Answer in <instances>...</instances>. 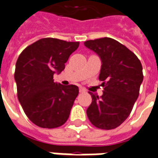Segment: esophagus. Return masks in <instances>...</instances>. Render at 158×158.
<instances>
[{
  "label": "esophagus",
  "mask_w": 158,
  "mask_h": 158,
  "mask_svg": "<svg viewBox=\"0 0 158 158\" xmlns=\"http://www.w3.org/2000/svg\"><path fill=\"white\" fill-rule=\"evenodd\" d=\"M79 91H80V93H85V92H86V90H85L84 88H80V89H79Z\"/></svg>",
  "instance_id": "esophagus-1"
}]
</instances>
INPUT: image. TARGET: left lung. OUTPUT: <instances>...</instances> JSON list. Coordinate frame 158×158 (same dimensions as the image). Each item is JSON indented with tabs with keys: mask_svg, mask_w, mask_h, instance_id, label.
Masks as SVG:
<instances>
[{
	"mask_svg": "<svg viewBox=\"0 0 158 158\" xmlns=\"http://www.w3.org/2000/svg\"><path fill=\"white\" fill-rule=\"evenodd\" d=\"M84 45L101 59L99 79L104 87L100 97L88 92L92 96L88 119L98 128H116L130 115L138 99L144 77L142 64L134 52L112 38L89 40Z\"/></svg>",
	"mask_w": 158,
	"mask_h": 158,
	"instance_id": "left-lung-1",
	"label": "left lung"
}]
</instances>
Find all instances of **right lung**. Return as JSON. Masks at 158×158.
Masks as SVG:
<instances>
[{"mask_svg": "<svg viewBox=\"0 0 158 158\" xmlns=\"http://www.w3.org/2000/svg\"><path fill=\"white\" fill-rule=\"evenodd\" d=\"M78 47V41L42 38L19 56L14 73L18 99L28 118L38 127H60L69 118L79 89L76 85L54 82L53 75L63 71Z\"/></svg>", "mask_w": 158, "mask_h": 158, "instance_id": "obj_1", "label": "right lung"}]
</instances>
